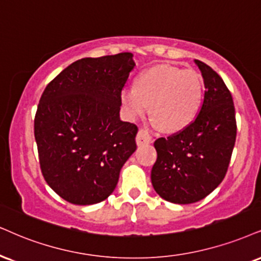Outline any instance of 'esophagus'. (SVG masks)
I'll return each instance as SVG.
<instances>
[{"label":"esophagus","mask_w":261,"mask_h":261,"mask_svg":"<svg viewBox=\"0 0 261 261\" xmlns=\"http://www.w3.org/2000/svg\"><path fill=\"white\" fill-rule=\"evenodd\" d=\"M151 141H152V138H151L149 132L145 129H139V132H138V134H137L138 146L147 145V144H150Z\"/></svg>","instance_id":"34e87169"}]
</instances>
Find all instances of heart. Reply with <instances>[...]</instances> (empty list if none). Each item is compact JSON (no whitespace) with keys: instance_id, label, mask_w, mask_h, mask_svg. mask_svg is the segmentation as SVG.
Returning a JSON list of instances; mask_svg holds the SVG:
<instances>
[{"instance_id":"obj_1","label":"heart","mask_w":261,"mask_h":261,"mask_svg":"<svg viewBox=\"0 0 261 261\" xmlns=\"http://www.w3.org/2000/svg\"><path fill=\"white\" fill-rule=\"evenodd\" d=\"M203 93V81L195 70L157 65L141 72L134 88L122 89L120 99L128 118L144 116L150 105L152 124L175 133L196 120Z\"/></svg>"}]
</instances>
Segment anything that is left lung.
I'll return each instance as SVG.
<instances>
[{
	"instance_id": "obj_1",
	"label": "left lung",
	"mask_w": 261,
	"mask_h": 261,
	"mask_svg": "<svg viewBox=\"0 0 261 261\" xmlns=\"http://www.w3.org/2000/svg\"><path fill=\"white\" fill-rule=\"evenodd\" d=\"M204 82V99L196 120L155 141L157 160L151 182L161 197L172 203L201 201L226 175L236 141L232 95L223 79L207 64L195 60Z\"/></svg>"
}]
</instances>
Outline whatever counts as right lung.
Masks as SVG:
<instances>
[{
	"label": "right lung",
	"mask_w": 261,
	"mask_h": 261,
	"mask_svg": "<svg viewBox=\"0 0 261 261\" xmlns=\"http://www.w3.org/2000/svg\"><path fill=\"white\" fill-rule=\"evenodd\" d=\"M134 66L132 53L83 58L42 93L35 116L41 172L70 203L108 198L137 150L138 127L120 120V94Z\"/></svg>",
	"instance_id": "right-lung-1"
}]
</instances>
